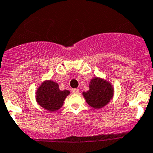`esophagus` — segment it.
Returning a JSON list of instances; mask_svg holds the SVG:
<instances>
[{
    "label": "esophagus",
    "instance_id": "obj_1",
    "mask_svg": "<svg viewBox=\"0 0 153 153\" xmlns=\"http://www.w3.org/2000/svg\"><path fill=\"white\" fill-rule=\"evenodd\" d=\"M72 92H73V93H78V92H79V89H73L72 90Z\"/></svg>",
    "mask_w": 153,
    "mask_h": 153
}]
</instances>
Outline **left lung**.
I'll use <instances>...</instances> for the list:
<instances>
[{"label":"left lung","instance_id":"left-lung-1","mask_svg":"<svg viewBox=\"0 0 153 153\" xmlns=\"http://www.w3.org/2000/svg\"><path fill=\"white\" fill-rule=\"evenodd\" d=\"M89 90L83 92V95L86 103L94 109L104 107L113 98V86L104 78L95 77L89 82Z\"/></svg>","mask_w":153,"mask_h":153}]
</instances>
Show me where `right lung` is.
Wrapping results in <instances>:
<instances>
[{"instance_id": "add662e5", "label": "right lung", "mask_w": 153, "mask_h": 153, "mask_svg": "<svg viewBox=\"0 0 153 153\" xmlns=\"http://www.w3.org/2000/svg\"><path fill=\"white\" fill-rule=\"evenodd\" d=\"M69 90H60L58 84L52 80L41 83L36 91V101L41 107L49 112H55L63 106L64 100L69 95Z\"/></svg>"}]
</instances>
